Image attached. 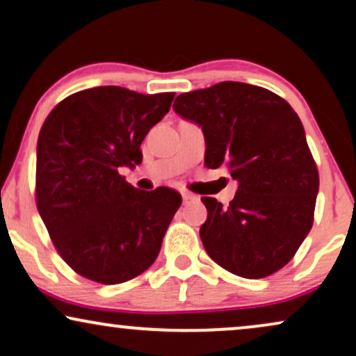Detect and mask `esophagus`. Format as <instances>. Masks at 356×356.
<instances>
[{
	"mask_svg": "<svg viewBox=\"0 0 356 356\" xmlns=\"http://www.w3.org/2000/svg\"><path fill=\"white\" fill-rule=\"evenodd\" d=\"M181 197H183V202L184 204H188V202H191V201H196V196H194V194H191V193H188V191H183L181 193Z\"/></svg>",
	"mask_w": 356,
	"mask_h": 356,
	"instance_id": "34e87169",
	"label": "esophagus"
}]
</instances>
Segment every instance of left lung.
I'll list each match as a JSON object with an SVG mask.
<instances>
[{
    "label": "left lung",
    "mask_w": 356,
    "mask_h": 356,
    "mask_svg": "<svg viewBox=\"0 0 356 356\" xmlns=\"http://www.w3.org/2000/svg\"><path fill=\"white\" fill-rule=\"evenodd\" d=\"M173 108L202 128L206 167L225 168L238 181L227 207L201 199L207 254L245 279L280 270L313 227L319 189L298 115L274 92L233 81L178 95Z\"/></svg>",
    "instance_id": "left-lung-1"
}]
</instances>
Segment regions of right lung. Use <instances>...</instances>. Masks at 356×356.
<instances>
[{"label": "right lung", "mask_w": 356, "mask_h": 356, "mask_svg": "<svg viewBox=\"0 0 356 356\" xmlns=\"http://www.w3.org/2000/svg\"><path fill=\"white\" fill-rule=\"evenodd\" d=\"M173 97L94 87L66 97L43 121L35 202L58 254L76 274L123 284L157 259L181 196L163 186L139 191L120 168L143 162L140 144Z\"/></svg>", "instance_id": "right-lung-1"}]
</instances>
